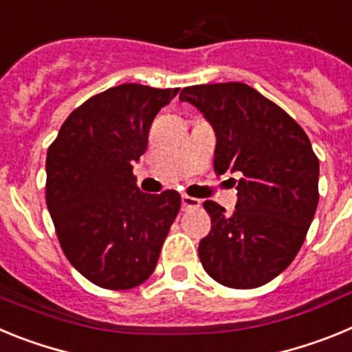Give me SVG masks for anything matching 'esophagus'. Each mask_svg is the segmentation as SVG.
<instances>
[{
  "instance_id": "34e87169",
  "label": "esophagus",
  "mask_w": 352,
  "mask_h": 352,
  "mask_svg": "<svg viewBox=\"0 0 352 352\" xmlns=\"http://www.w3.org/2000/svg\"><path fill=\"white\" fill-rule=\"evenodd\" d=\"M182 204L183 210H195V208L201 206V201L195 197H190V195H182Z\"/></svg>"
}]
</instances>
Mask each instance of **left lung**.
<instances>
[{"instance_id": "8db88e82", "label": "left lung", "mask_w": 352, "mask_h": 352, "mask_svg": "<svg viewBox=\"0 0 352 352\" xmlns=\"http://www.w3.org/2000/svg\"><path fill=\"white\" fill-rule=\"evenodd\" d=\"M179 98L213 126L214 173L239 174L234 213L204 201L211 231L199 243L203 268L226 287L268 284L296 257L319 203V160L309 135L248 84L188 86Z\"/></svg>"}]
</instances>
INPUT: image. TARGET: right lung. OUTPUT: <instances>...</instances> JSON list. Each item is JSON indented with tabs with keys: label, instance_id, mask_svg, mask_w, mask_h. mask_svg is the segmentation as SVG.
Listing matches in <instances>:
<instances>
[{
	"label": "right lung",
	"instance_id": "1",
	"mask_svg": "<svg viewBox=\"0 0 352 352\" xmlns=\"http://www.w3.org/2000/svg\"><path fill=\"white\" fill-rule=\"evenodd\" d=\"M179 88L120 84L72 111L47 149L45 203L70 264L98 287L148 280L173 226L178 192L142 194L133 162L149 126Z\"/></svg>",
	"mask_w": 352,
	"mask_h": 352
}]
</instances>
